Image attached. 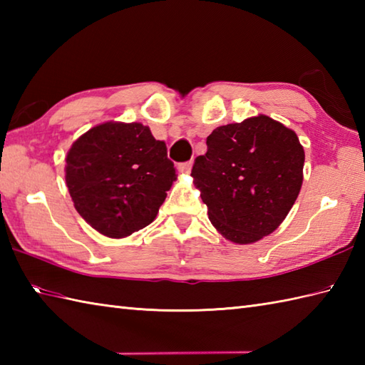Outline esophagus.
Returning a JSON list of instances; mask_svg holds the SVG:
<instances>
[{"label":"esophagus","mask_w":365,"mask_h":365,"mask_svg":"<svg viewBox=\"0 0 365 365\" xmlns=\"http://www.w3.org/2000/svg\"><path fill=\"white\" fill-rule=\"evenodd\" d=\"M192 169V161H187V163H180L178 165V170H180L182 174H190Z\"/></svg>","instance_id":"34e87169"}]
</instances>
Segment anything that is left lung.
Returning a JSON list of instances; mask_svg holds the SVG:
<instances>
[{"instance_id":"left-lung-1","label":"left lung","mask_w":365,"mask_h":365,"mask_svg":"<svg viewBox=\"0 0 365 365\" xmlns=\"http://www.w3.org/2000/svg\"><path fill=\"white\" fill-rule=\"evenodd\" d=\"M302 168L297 133L259 114L215 128L191 177L213 227L232 243L251 245L273 234L289 215Z\"/></svg>"}]
</instances>
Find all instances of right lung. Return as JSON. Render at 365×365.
<instances>
[{
    "instance_id": "right-lung-1",
    "label": "right lung",
    "mask_w": 365,
    "mask_h": 365,
    "mask_svg": "<svg viewBox=\"0 0 365 365\" xmlns=\"http://www.w3.org/2000/svg\"><path fill=\"white\" fill-rule=\"evenodd\" d=\"M175 180L166 144L139 122L92 127L66 157V185L76 212L108 238L149 226Z\"/></svg>"
}]
</instances>
